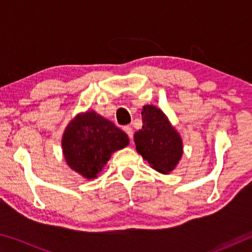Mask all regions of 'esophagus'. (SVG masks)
Instances as JSON below:
<instances>
[{
  "instance_id": "esophagus-1",
  "label": "esophagus",
  "mask_w": 252,
  "mask_h": 252,
  "mask_svg": "<svg viewBox=\"0 0 252 252\" xmlns=\"http://www.w3.org/2000/svg\"><path fill=\"white\" fill-rule=\"evenodd\" d=\"M123 130H125V132L127 134V136H129L130 139H132L133 138V129H132L131 126H125L123 127Z\"/></svg>"
}]
</instances>
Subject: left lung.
Segmentation results:
<instances>
[{"label":"left lung","instance_id":"8db88e82","mask_svg":"<svg viewBox=\"0 0 252 252\" xmlns=\"http://www.w3.org/2000/svg\"><path fill=\"white\" fill-rule=\"evenodd\" d=\"M142 129L134 133L136 151L152 169L168 174L173 171L183 155L181 135L163 111L156 105L142 106Z\"/></svg>","mask_w":252,"mask_h":252}]
</instances>
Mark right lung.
Here are the masks:
<instances>
[{"mask_svg": "<svg viewBox=\"0 0 252 252\" xmlns=\"http://www.w3.org/2000/svg\"><path fill=\"white\" fill-rule=\"evenodd\" d=\"M129 142L125 132L93 110L76 114L66 126L61 141L66 164L88 180L95 179L111 155Z\"/></svg>", "mask_w": 252, "mask_h": 252, "instance_id": "1", "label": "right lung"}]
</instances>
